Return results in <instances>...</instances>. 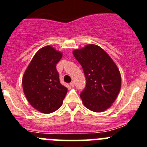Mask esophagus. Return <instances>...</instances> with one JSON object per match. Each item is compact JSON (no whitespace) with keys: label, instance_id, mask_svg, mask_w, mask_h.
Instances as JSON below:
<instances>
[{"label":"esophagus","instance_id":"obj_1","mask_svg":"<svg viewBox=\"0 0 147 147\" xmlns=\"http://www.w3.org/2000/svg\"><path fill=\"white\" fill-rule=\"evenodd\" d=\"M70 86H72V87H74V82H73V81H72V82L70 83Z\"/></svg>","mask_w":147,"mask_h":147}]
</instances>
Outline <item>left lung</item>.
Segmentation results:
<instances>
[{"label":"left lung","mask_w":147,"mask_h":147,"mask_svg":"<svg viewBox=\"0 0 147 147\" xmlns=\"http://www.w3.org/2000/svg\"><path fill=\"white\" fill-rule=\"evenodd\" d=\"M72 53L81 63L86 79V87L80 95L83 104L93 112H104L112 105L121 90V76L118 66L95 44H88Z\"/></svg>","instance_id":"obj_1"}]
</instances>
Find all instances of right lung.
Returning a JSON list of instances; mask_svg holds the SVG:
<instances>
[{"mask_svg":"<svg viewBox=\"0 0 147 147\" xmlns=\"http://www.w3.org/2000/svg\"><path fill=\"white\" fill-rule=\"evenodd\" d=\"M62 56V52L51 46L42 47L23 75L24 95L30 105L42 113L49 114L59 109L67 93L56 69Z\"/></svg>","mask_w":147,"mask_h":147,"instance_id":"right-lung-1","label":"right lung"}]
</instances>
